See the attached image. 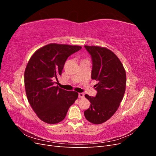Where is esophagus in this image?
<instances>
[{"label":"esophagus","instance_id":"1","mask_svg":"<svg viewBox=\"0 0 156 156\" xmlns=\"http://www.w3.org/2000/svg\"><path fill=\"white\" fill-rule=\"evenodd\" d=\"M84 97V95L83 93H79V98H83Z\"/></svg>","mask_w":156,"mask_h":156}]
</instances>
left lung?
<instances>
[{
	"label": "left lung",
	"mask_w": 156,
	"mask_h": 156,
	"mask_svg": "<svg viewBox=\"0 0 156 156\" xmlns=\"http://www.w3.org/2000/svg\"><path fill=\"white\" fill-rule=\"evenodd\" d=\"M84 48L92 56L91 77L98 83L96 97L84 96L91 103L84 115L91 123L100 124L119 108L126 90V73L120 59L110 49L96 45Z\"/></svg>",
	"instance_id": "obj_1"
}]
</instances>
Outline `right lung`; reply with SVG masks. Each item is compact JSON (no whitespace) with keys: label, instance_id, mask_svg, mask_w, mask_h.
<instances>
[{"label":"right lung","instance_id":"obj_1","mask_svg":"<svg viewBox=\"0 0 156 156\" xmlns=\"http://www.w3.org/2000/svg\"><path fill=\"white\" fill-rule=\"evenodd\" d=\"M81 46L49 44L32 55L25 71V87L31 107L39 119L55 124L63 120L78 93L54 86V79L62 74L68 56Z\"/></svg>","mask_w":156,"mask_h":156}]
</instances>
